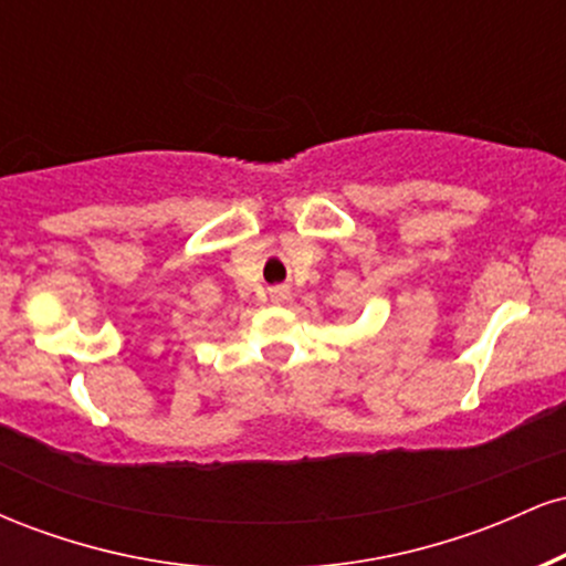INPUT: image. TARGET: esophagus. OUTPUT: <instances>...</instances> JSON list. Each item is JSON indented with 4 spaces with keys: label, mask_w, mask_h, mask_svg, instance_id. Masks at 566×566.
Listing matches in <instances>:
<instances>
[{
    "label": "esophagus",
    "mask_w": 566,
    "mask_h": 566,
    "mask_svg": "<svg viewBox=\"0 0 566 566\" xmlns=\"http://www.w3.org/2000/svg\"><path fill=\"white\" fill-rule=\"evenodd\" d=\"M271 301H274V303L290 301V290L287 287H274V290H271Z\"/></svg>",
    "instance_id": "esophagus-1"
}]
</instances>
